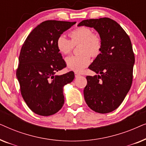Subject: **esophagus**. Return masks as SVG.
I'll use <instances>...</instances> for the list:
<instances>
[{
  "mask_svg": "<svg viewBox=\"0 0 146 146\" xmlns=\"http://www.w3.org/2000/svg\"><path fill=\"white\" fill-rule=\"evenodd\" d=\"M75 77L76 78H78L79 76H80V74L79 73H77V72H75Z\"/></svg>",
  "mask_w": 146,
  "mask_h": 146,
  "instance_id": "obj_1",
  "label": "esophagus"
}]
</instances>
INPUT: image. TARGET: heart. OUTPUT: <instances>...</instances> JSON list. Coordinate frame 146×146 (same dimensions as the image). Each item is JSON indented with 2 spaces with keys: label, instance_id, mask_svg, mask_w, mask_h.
Here are the masks:
<instances>
[{
  "label": "heart",
  "instance_id": "obj_1",
  "mask_svg": "<svg viewBox=\"0 0 146 146\" xmlns=\"http://www.w3.org/2000/svg\"><path fill=\"white\" fill-rule=\"evenodd\" d=\"M68 39L64 35H60L56 39V47L62 54H68L74 46L79 45L80 54L72 55L66 59L70 70L80 72L90 64L91 56L96 58L100 54L103 47L102 38L99 33L93 32L90 27L81 26L70 32Z\"/></svg>",
  "mask_w": 146,
  "mask_h": 146
}]
</instances>
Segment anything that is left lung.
<instances>
[{
    "mask_svg": "<svg viewBox=\"0 0 146 146\" xmlns=\"http://www.w3.org/2000/svg\"><path fill=\"white\" fill-rule=\"evenodd\" d=\"M84 25L96 30L103 41L102 52L89 66L98 74L86 76L85 101L96 112H111L122 103L132 84L135 56L130 38L109 18L84 20L78 24Z\"/></svg>",
    "mask_w": 146,
    "mask_h": 146,
    "instance_id": "obj_1",
    "label": "left lung"
}]
</instances>
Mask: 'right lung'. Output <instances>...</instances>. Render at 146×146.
I'll use <instances>...</instances> for the list:
<instances>
[{
  "mask_svg": "<svg viewBox=\"0 0 146 146\" xmlns=\"http://www.w3.org/2000/svg\"><path fill=\"white\" fill-rule=\"evenodd\" d=\"M76 22L46 21L29 34L19 55L17 77L24 100L33 112L48 116L63 106V86L74 78L69 72L56 76L66 67L56 47V39Z\"/></svg>",
  "mask_w": 146,
  "mask_h": 146,
  "instance_id": "right-lung-1",
  "label": "right lung"
}]
</instances>
